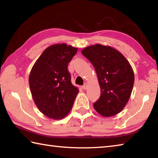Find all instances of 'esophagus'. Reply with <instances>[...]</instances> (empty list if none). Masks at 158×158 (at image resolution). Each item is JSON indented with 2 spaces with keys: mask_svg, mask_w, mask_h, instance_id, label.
<instances>
[{
  "mask_svg": "<svg viewBox=\"0 0 158 158\" xmlns=\"http://www.w3.org/2000/svg\"><path fill=\"white\" fill-rule=\"evenodd\" d=\"M87 88H88V85H87V84H84V85H82V88L84 89V90H86Z\"/></svg>",
  "mask_w": 158,
  "mask_h": 158,
  "instance_id": "34e87169",
  "label": "esophagus"
}]
</instances>
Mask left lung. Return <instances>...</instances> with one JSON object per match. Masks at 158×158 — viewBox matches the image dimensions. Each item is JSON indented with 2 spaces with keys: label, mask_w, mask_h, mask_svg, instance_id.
I'll list each match as a JSON object with an SVG mask.
<instances>
[{
  "label": "left lung",
  "mask_w": 158,
  "mask_h": 158,
  "mask_svg": "<svg viewBox=\"0 0 158 158\" xmlns=\"http://www.w3.org/2000/svg\"><path fill=\"white\" fill-rule=\"evenodd\" d=\"M95 69L101 89L93 104L97 112L110 117L121 112L130 98L134 84L133 68L122 54L114 48L100 44L81 51Z\"/></svg>",
  "instance_id": "8db88e82"
}]
</instances>
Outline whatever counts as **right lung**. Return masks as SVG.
I'll use <instances>...</instances> for the list:
<instances>
[{
    "label": "right lung",
    "instance_id": "add662e5",
    "mask_svg": "<svg viewBox=\"0 0 158 158\" xmlns=\"http://www.w3.org/2000/svg\"><path fill=\"white\" fill-rule=\"evenodd\" d=\"M77 50L65 44L51 45L31 68L29 84L34 102L39 110L51 119L66 116L79 93L72 84L68 69Z\"/></svg>",
    "mask_w": 158,
    "mask_h": 158
}]
</instances>
